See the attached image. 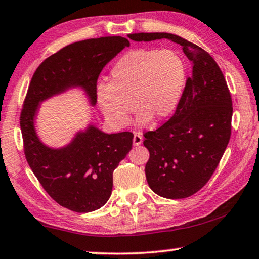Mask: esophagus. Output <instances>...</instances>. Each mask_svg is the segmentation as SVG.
Listing matches in <instances>:
<instances>
[{"mask_svg":"<svg viewBox=\"0 0 259 259\" xmlns=\"http://www.w3.org/2000/svg\"><path fill=\"white\" fill-rule=\"evenodd\" d=\"M133 142H134V145H135V146L141 145L142 142H143L142 134H141V133H135V134H134V140H133Z\"/></svg>","mask_w":259,"mask_h":259,"instance_id":"esophagus-1","label":"esophagus"}]
</instances>
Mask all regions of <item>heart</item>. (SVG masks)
<instances>
[{"label": "heart", "instance_id": "obj_1", "mask_svg": "<svg viewBox=\"0 0 259 259\" xmlns=\"http://www.w3.org/2000/svg\"><path fill=\"white\" fill-rule=\"evenodd\" d=\"M185 78L186 67L178 53L135 49L113 65L109 82L96 88V101L108 123L117 129L128 125L134 105L142 121L163 119L178 105Z\"/></svg>", "mask_w": 259, "mask_h": 259}]
</instances>
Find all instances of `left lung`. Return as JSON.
Returning <instances> with one entry per match:
<instances>
[{"label":"left lung","instance_id":"8db88e82","mask_svg":"<svg viewBox=\"0 0 259 259\" xmlns=\"http://www.w3.org/2000/svg\"><path fill=\"white\" fill-rule=\"evenodd\" d=\"M129 38L180 44L192 63L176 113L146 131L143 142L150 152L145 165L150 188L166 199L188 198L208 183L230 140L233 101L225 75L209 53L177 34L140 32Z\"/></svg>","mask_w":259,"mask_h":259}]
</instances>
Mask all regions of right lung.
Segmentation results:
<instances>
[{
    "label": "right lung",
    "instance_id": "right-lung-1",
    "mask_svg": "<svg viewBox=\"0 0 259 259\" xmlns=\"http://www.w3.org/2000/svg\"><path fill=\"white\" fill-rule=\"evenodd\" d=\"M124 37L76 41L41 63L33 73L21 111L24 154L46 193L60 206L90 213L105 204L113 190V172L133 148L130 131L105 134L91 125L63 149H50L38 140L33 117L39 102L72 86L84 88L92 105L103 67L129 46Z\"/></svg>",
    "mask_w": 259,
    "mask_h": 259
}]
</instances>
